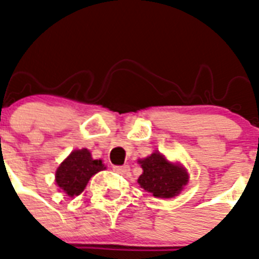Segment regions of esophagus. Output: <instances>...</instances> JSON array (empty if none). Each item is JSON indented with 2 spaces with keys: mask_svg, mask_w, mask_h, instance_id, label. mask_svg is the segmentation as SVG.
Returning <instances> with one entry per match:
<instances>
[{
  "mask_svg": "<svg viewBox=\"0 0 259 259\" xmlns=\"http://www.w3.org/2000/svg\"><path fill=\"white\" fill-rule=\"evenodd\" d=\"M113 170H114L115 173L121 174V176H125V174H127L130 171V167L127 165H125V166H114V167H113Z\"/></svg>",
  "mask_w": 259,
  "mask_h": 259,
  "instance_id": "esophagus-1",
  "label": "esophagus"
}]
</instances>
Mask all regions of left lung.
<instances>
[{
	"label": "left lung",
	"instance_id": "left-lung-1",
	"mask_svg": "<svg viewBox=\"0 0 259 259\" xmlns=\"http://www.w3.org/2000/svg\"><path fill=\"white\" fill-rule=\"evenodd\" d=\"M140 163L144 173L138 178V184L146 191L153 193L154 197L171 198L188 184L189 176L186 170L180 165L170 163L157 151L140 161Z\"/></svg>",
	"mask_w": 259,
	"mask_h": 259
}]
</instances>
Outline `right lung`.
<instances>
[{
	"label": "right lung",
	"mask_w": 259,
	"mask_h": 259,
	"mask_svg": "<svg viewBox=\"0 0 259 259\" xmlns=\"http://www.w3.org/2000/svg\"><path fill=\"white\" fill-rule=\"evenodd\" d=\"M104 169L102 161L92 158L89 150H74L58 166L56 182L69 197H74L81 194L94 174Z\"/></svg>",
	"instance_id": "1"
}]
</instances>
